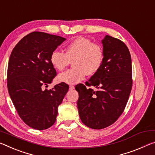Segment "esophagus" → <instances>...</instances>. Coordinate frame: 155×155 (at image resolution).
<instances>
[{
    "label": "esophagus",
    "instance_id": "34e87169",
    "mask_svg": "<svg viewBox=\"0 0 155 155\" xmlns=\"http://www.w3.org/2000/svg\"><path fill=\"white\" fill-rule=\"evenodd\" d=\"M74 85H70V90H74Z\"/></svg>",
    "mask_w": 155,
    "mask_h": 155
}]
</instances>
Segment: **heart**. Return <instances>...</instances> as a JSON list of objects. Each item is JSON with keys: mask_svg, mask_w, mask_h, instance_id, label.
<instances>
[{"mask_svg": "<svg viewBox=\"0 0 155 155\" xmlns=\"http://www.w3.org/2000/svg\"><path fill=\"white\" fill-rule=\"evenodd\" d=\"M65 53L54 51L50 61L53 67L63 71L72 61L73 68L58 75V80L68 84L78 83L85 76L97 74L102 67L105 54L102 46L90 39L78 37L65 47Z\"/></svg>", "mask_w": 155, "mask_h": 155, "instance_id": "b5f03b06", "label": "heart"}]
</instances>
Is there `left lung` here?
Returning <instances> with one entry per match:
<instances>
[{
    "label": "left lung",
    "instance_id": "8db88e82",
    "mask_svg": "<svg viewBox=\"0 0 155 155\" xmlns=\"http://www.w3.org/2000/svg\"><path fill=\"white\" fill-rule=\"evenodd\" d=\"M105 54L102 67L85 82L76 85L77 107L85 126L100 130L110 126L124 111L132 86L131 56L119 39L106 35L102 40ZM95 87L96 90L87 87Z\"/></svg>",
    "mask_w": 155,
    "mask_h": 155
}]
</instances>
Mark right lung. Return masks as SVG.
<instances>
[{
  "label": "right lung",
  "instance_id": "1",
  "mask_svg": "<svg viewBox=\"0 0 155 155\" xmlns=\"http://www.w3.org/2000/svg\"><path fill=\"white\" fill-rule=\"evenodd\" d=\"M65 40L41 31L26 35L12 50L7 68V88L21 119L29 127L43 130L56 121L58 107L69 85L61 82L50 90L43 87L56 76L51 54Z\"/></svg>",
  "mask_w": 155,
  "mask_h": 155
}]
</instances>
